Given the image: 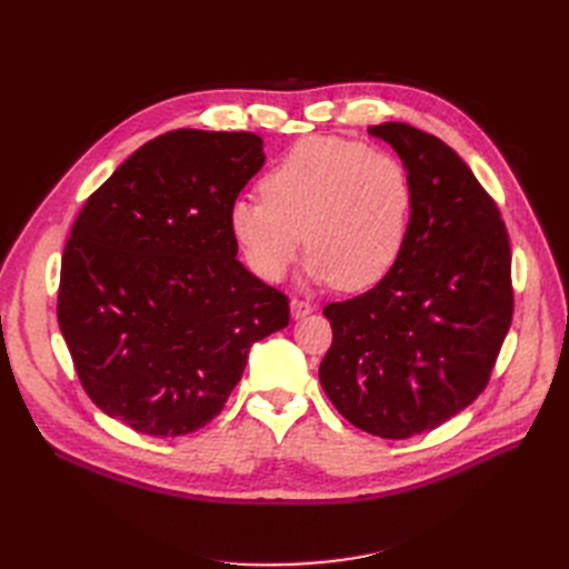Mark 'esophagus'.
<instances>
[{
	"label": "esophagus",
	"instance_id": "34e87169",
	"mask_svg": "<svg viewBox=\"0 0 569 569\" xmlns=\"http://www.w3.org/2000/svg\"><path fill=\"white\" fill-rule=\"evenodd\" d=\"M308 313H313V303L303 301V299H291V316L303 318Z\"/></svg>",
	"mask_w": 569,
	"mask_h": 569
}]
</instances>
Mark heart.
<instances>
[{"mask_svg": "<svg viewBox=\"0 0 569 569\" xmlns=\"http://www.w3.org/2000/svg\"><path fill=\"white\" fill-rule=\"evenodd\" d=\"M258 194L230 206V232L258 278L282 280L306 244L311 280L347 291L377 284L396 266L416 201L393 153L341 137L291 147Z\"/></svg>", "mask_w": 569, "mask_h": 569, "instance_id": "b5f03b06", "label": "heart"}]
</instances>
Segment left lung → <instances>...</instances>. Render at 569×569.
I'll return each instance as SVG.
<instances>
[{
    "label": "left lung",
    "instance_id": "8db88e82",
    "mask_svg": "<svg viewBox=\"0 0 569 569\" xmlns=\"http://www.w3.org/2000/svg\"><path fill=\"white\" fill-rule=\"evenodd\" d=\"M370 134L408 168L410 230L380 282L322 308L332 347L320 385L353 427L408 439L487 389L512 322V251L496 201L449 144L406 123Z\"/></svg>",
    "mask_w": 569,
    "mask_h": 569
}]
</instances>
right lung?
<instances>
[{"label":"right lung","mask_w":569,"mask_h":569,"mask_svg":"<svg viewBox=\"0 0 569 569\" xmlns=\"http://www.w3.org/2000/svg\"><path fill=\"white\" fill-rule=\"evenodd\" d=\"M253 132L153 137L84 201L57 316L82 389L149 437L209 425L289 299L237 261L230 206L261 170Z\"/></svg>","instance_id":"right-lung-1"}]
</instances>
